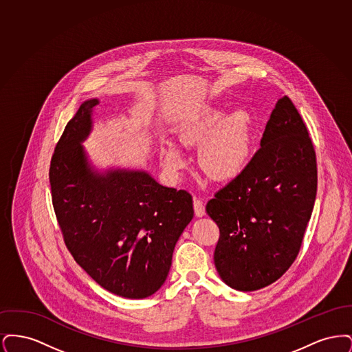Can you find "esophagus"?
<instances>
[{"label": "esophagus", "instance_id": "1", "mask_svg": "<svg viewBox=\"0 0 352 352\" xmlns=\"http://www.w3.org/2000/svg\"><path fill=\"white\" fill-rule=\"evenodd\" d=\"M194 211H195V215L198 218H201L206 215V207H204V203L199 198H194Z\"/></svg>", "mask_w": 352, "mask_h": 352}]
</instances>
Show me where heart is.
<instances>
[{
	"mask_svg": "<svg viewBox=\"0 0 352 352\" xmlns=\"http://www.w3.org/2000/svg\"><path fill=\"white\" fill-rule=\"evenodd\" d=\"M186 146L201 148L199 164L204 173L217 181L234 179L247 168L252 155L253 122L248 112L236 111L227 116L212 109L203 113L181 133ZM162 165L178 174L186 165L182 151L165 144L161 151Z\"/></svg>",
	"mask_w": 352,
	"mask_h": 352,
	"instance_id": "heart-1",
	"label": "heart"
}]
</instances>
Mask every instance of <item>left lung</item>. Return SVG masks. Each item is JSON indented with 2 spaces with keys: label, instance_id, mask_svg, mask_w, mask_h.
I'll list each match as a JSON object with an SVG mask.
<instances>
[{
  "label": "left lung",
  "instance_id": "8db88e82",
  "mask_svg": "<svg viewBox=\"0 0 352 352\" xmlns=\"http://www.w3.org/2000/svg\"><path fill=\"white\" fill-rule=\"evenodd\" d=\"M316 195V151L284 96L247 168L206 206L220 231L214 253L220 278L240 292L277 281L300 252Z\"/></svg>",
  "mask_w": 352,
  "mask_h": 352
}]
</instances>
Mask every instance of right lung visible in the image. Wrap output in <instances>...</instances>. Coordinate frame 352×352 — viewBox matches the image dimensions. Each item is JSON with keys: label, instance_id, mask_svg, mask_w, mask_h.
Instances as JSON below:
<instances>
[{"label": "right lung", "instance_id": "1", "mask_svg": "<svg viewBox=\"0 0 352 352\" xmlns=\"http://www.w3.org/2000/svg\"><path fill=\"white\" fill-rule=\"evenodd\" d=\"M98 99L68 121L51 158V195L75 261L105 290L140 300L168 278L174 247L194 218L186 190L158 184L145 170L94 168L82 145Z\"/></svg>", "mask_w": 352, "mask_h": 352}]
</instances>
